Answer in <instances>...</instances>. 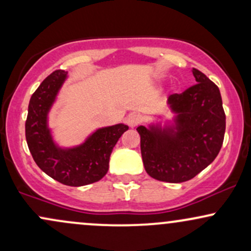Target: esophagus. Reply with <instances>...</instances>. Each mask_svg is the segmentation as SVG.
<instances>
[{
	"instance_id": "1",
	"label": "esophagus",
	"mask_w": 251,
	"mask_h": 251,
	"mask_svg": "<svg viewBox=\"0 0 251 251\" xmlns=\"http://www.w3.org/2000/svg\"><path fill=\"white\" fill-rule=\"evenodd\" d=\"M142 122H143L142 116H140V114H137V113L131 114V116L127 118L128 126H129V127H132V128L137 127L138 125H140V124H142Z\"/></svg>"
}]
</instances>
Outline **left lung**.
Returning a JSON list of instances; mask_svg holds the SVG:
<instances>
[{"mask_svg":"<svg viewBox=\"0 0 251 251\" xmlns=\"http://www.w3.org/2000/svg\"><path fill=\"white\" fill-rule=\"evenodd\" d=\"M195 86L169 97L174 119L137 127L144 168L149 176L166 183H183L215 160L226 132V113L220 88L192 68Z\"/></svg>","mask_w":251,"mask_h":251,"instance_id":"8db88e82","label":"left lung"}]
</instances>
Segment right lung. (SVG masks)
Wrapping results in <instances>:
<instances>
[{"label":"right lung","mask_w":251,"mask_h":251,"mask_svg":"<svg viewBox=\"0 0 251 251\" xmlns=\"http://www.w3.org/2000/svg\"><path fill=\"white\" fill-rule=\"evenodd\" d=\"M67 76L65 71L53 72L34 92L28 106L25 139L34 160L46 175L65 185L83 186L107 174L113 148L128 126L117 124L97 128L85 142L72 148L57 145L48 116Z\"/></svg>","instance_id":"right-lung-1"}]
</instances>
